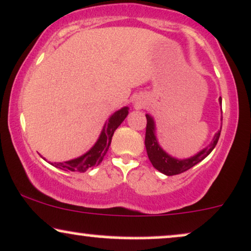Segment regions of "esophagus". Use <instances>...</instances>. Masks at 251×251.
I'll list each match as a JSON object with an SVG mask.
<instances>
[{"mask_svg": "<svg viewBox=\"0 0 251 251\" xmlns=\"http://www.w3.org/2000/svg\"><path fill=\"white\" fill-rule=\"evenodd\" d=\"M135 106H137V107H141V106H143V105H144V102L143 101H140V100H138V101H135Z\"/></svg>", "mask_w": 251, "mask_h": 251, "instance_id": "obj_1", "label": "esophagus"}]
</instances>
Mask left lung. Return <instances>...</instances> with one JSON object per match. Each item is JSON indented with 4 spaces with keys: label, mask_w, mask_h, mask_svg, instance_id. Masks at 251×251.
<instances>
[{
    "label": "left lung",
    "mask_w": 251,
    "mask_h": 251,
    "mask_svg": "<svg viewBox=\"0 0 251 251\" xmlns=\"http://www.w3.org/2000/svg\"><path fill=\"white\" fill-rule=\"evenodd\" d=\"M220 105H222V98H219ZM147 119V125H146V135H145V146H146L147 155H149L150 161L152 162L153 167L159 172H161L162 174L168 175H176L183 172L188 171L189 168H192L193 166L202 161L204 158H207L210 154V152L215 149L217 141H219L220 134H221V129L217 131L214 134L213 140L210 141V144L207 147H204L203 150H201L200 152L196 153L195 155L191 156V158L187 159H177L174 158L168 154L166 151L160 146L158 138H156V127H155V122L154 118L151 114H146ZM222 120V119H221ZM222 127V126H221Z\"/></svg>",
    "instance_id": "8db88e82"
}]
</instances>
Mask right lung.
<instances>
[{
  "label": "right lung",
  "mask_w": 251,
  "mask_h": 251,
  "mask_svg": "<svg viewBox=\"0 0 251 251\" xmlns=\"http://www.w3.org/2000/svg\"><path fill=\"white\" fill-rule=\"evenodd\" d=\"M128 110L129 108L127 106L122 107L120 110L116 111L112 116H110V118L106 120V123H105L104 127H102L100 134H99L95 145L86 153H84L83 155L69 160V161L53 162V164L50 162V164L57 168H59V170L80 172V173L86 172L90 168L100 164L102 161V158H104L108 151V147H110L114 131L119 127L120 124L127 117Z\"/></svg>",
  "instance_id": "add662e5"
}]
</instances>
